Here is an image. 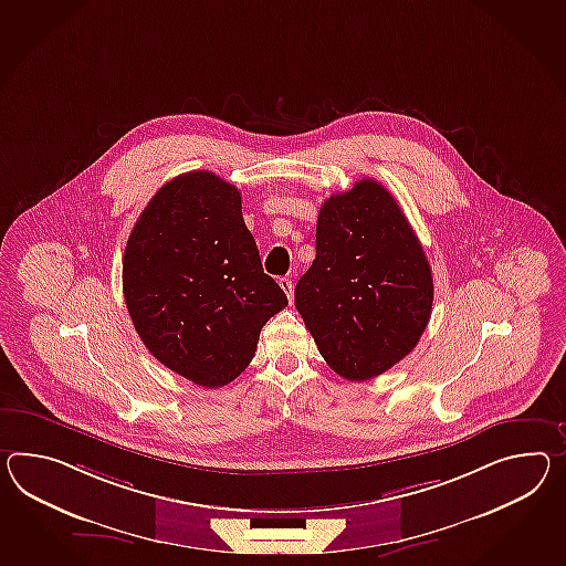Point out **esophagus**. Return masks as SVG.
I'll list each match as a JSON object with an SVG mask.
<instances>
[{"label":"esophagus","instance_id":"34e87169","mask_svg":"<svg viewBox=\"0 0 566 566\" xmlns=\"http://www.w3.org/2000/svg\"><path fill=\"white\" fill-rule=\"evenodd\" d=\"M280 289L286 292V296H289V301L292 303V296H294V284H292V280H290V277H280Z\"/></svg>","mask_w":566,"mask_h":566}]
</instances>
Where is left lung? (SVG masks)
Here are the masks:
<instances>
[{"label": "left lung", "mask_w": 566, "mask_h": 566, "mask_svg": "<svg viewBox=\"0 0 566 566\" xmlns=\"http://www.w3.org/2000/svg\"><path fill=\"white\" fill-rule=\"evenodd\" d=\"M321 356L368 380L411 354L428 327L433 277L392 193L359 180L318 210L317 258L294 289Z\"/></svg>", "instance_id": "1"}]
</instances>
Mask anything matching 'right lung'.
I'll list each match as a JSON object with an SVG mask.
<instances>
[{"mask_svg": "<svg viewBox=\"0 0 566 566\" xmlns=\"http://www.w3.org/2000/svg\"><path fill=\"white\" fill-rule=\"evenodd\" d=\"M126 308L145 347L193 385H229L289 298L263 274L241 192L212 171L167 181L140 212L123 260Z\"/></svg>", "mask_w": 566, "mask_h": 566, "instance_id": "add662e5", "label": "right lung"}]
</instances>
